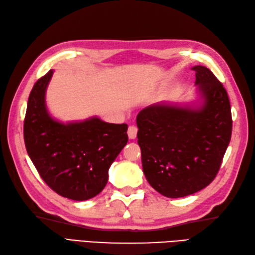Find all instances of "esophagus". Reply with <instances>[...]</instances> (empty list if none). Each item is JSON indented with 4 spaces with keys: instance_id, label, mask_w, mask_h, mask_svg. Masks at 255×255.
<instances>
[{
    "instance_id": "34e87169",
    "label": "esophagus",
    "mask_w": 255,
    "mask_h": 255,
    "mask_svg": "<svg viewBox=\"0 0 255 255\" xmlns=\"http://www.w3.org/2000/svg\"><path fill=\"white\" fill-rule=\"evenodd\" d=\"M137 132H138L137 127L129 126V128H128V137H129V139H135V137H137Z\"/></svg>"
}]
</instances>
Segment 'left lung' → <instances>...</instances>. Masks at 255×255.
Listing matches in <instances>:
<instances>
[{
	"instance_id": "left-lung-1",
	"label": "left lung",
	"mask_w": 255,
	"mask_h": 255,
	"mask_svg": "<svg viewBox=\"0 0 255 255\" xmlns=\"http://www.w3.org/2000/svg\"><path fill=\"white\" fill-rule=\"evenodd\" d=\"M197 105L161 102L141 110L137 137L147 182L167 198H182L214 180L232 138L226 89L209 68L194 66Z\"/></svg>"
}]
</instances>
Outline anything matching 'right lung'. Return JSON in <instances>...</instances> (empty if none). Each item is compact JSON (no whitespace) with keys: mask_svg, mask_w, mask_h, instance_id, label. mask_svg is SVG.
Instances as JSON below:
<instances>
[{"mask_svg":"<svg viewBox=\"0 0 255 255\" xmlns=\"http://www.w3.org/2000/svg\"><path fill=\"white\" fill-rule=\"evenodd\" d=\"M53 69L35 82L28 99L23 139L41 178L64 198L85 201L108 183L109 168L127 144V124L99 117L64 124L52 118L45 91Z\"/></svg>","mask_w":255,"mask_h":255,"instance_id":"add662e5","label":"right lung"}]
</instances>
